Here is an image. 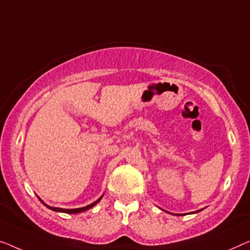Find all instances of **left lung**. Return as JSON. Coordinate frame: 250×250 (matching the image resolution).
Masks as SVG:
<instances>
[{"label": "left lung", "mask_w": 250, "mask_h": 250, "mask_svg": "<svg viewBox=\"0 0 250 250\" xmlns=\"http://www.w3.org/2000/svg\"><path fill=\"white\" fill-rule=\"evenodd\" d=\"M200 211H202V208H201V210H197V211H195V212H191V213H196V212H200ZM167 212V211H166ZM168 213H170V212H168ZM173 214V213H172ZM186 214V213H185ZM175 215H181V214H175Z\"/></svg>", "instance_id": "left-lung-1"}]
</instances>
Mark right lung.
<instances>
[{"label": "right lung", "mask_w": 250, "mask_h": 250, "mask_svg": "<svg viewBox=\"0 0 250 250\" xmlns=\"http://www.w3.org/2000/svg\"><path fill=\"white\" fill-rule=\"evenodd\" d=\"M38 196V195H37ZM103 197V195L100 197V199H98L95 201V202H93V203H91V204H88V206H86V207H83V208H55V207H50V206H48V204H46L43 202V201L40 199V197L38 196V199L40 200V202H42L44 207H47L48 208H50V210H53V211H56V212H62V213H68V214H74V213H81V212H84V211H86V210H88V208H93L94 206H96V204H98L100 201H101V199Z\"/></svg>", "instance_id": "right-lung-1"}]
</instances>
